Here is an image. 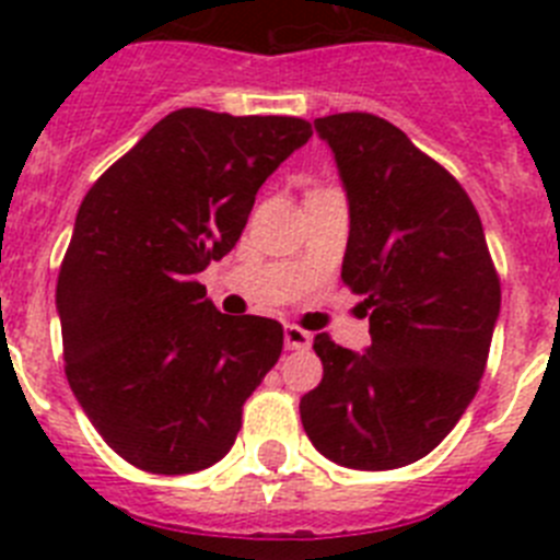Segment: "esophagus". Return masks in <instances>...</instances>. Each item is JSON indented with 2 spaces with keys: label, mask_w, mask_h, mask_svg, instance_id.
Listing matches in <instances>:
<instances>
[{
  "label": "esophagus",
  "mask_w": 560,
  "mask_h": 560,
  "mask_svg": "<svg viewBox=\"0 0 560 560\" xmlns=\"http://www.w3.org/2000/svg\"><path fill=\"white\" fill-rule=\"evenodd\" d=\"M283 341H285V350H308L314 339H311L308 330L296 328V325H285Z\"/></svg>",
  "instance_id": "esophagus-1"
}]
</instances>
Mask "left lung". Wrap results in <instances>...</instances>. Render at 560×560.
<instances>
[{"label": "left lung", "mask_w": 560, "mask_h": 560, "mask_svg": "<svg viewBox=\"0 0 560 560\" xmlns=\"http://www.w3.org/2000/svg\"><path fill=\"white\" fill-rule=\"evenodd\" d=\"M348 192L341 280L364 294L370 348L314 339L323 381L300 400L314 448L355 471L427 457L479 389L499 319L482 221L452 173L368 112L314 120Z\"/></svg>", "instance_id": "obj_1"}]
</instances>
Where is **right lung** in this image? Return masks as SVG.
<instances>
[{
	"instance_id": "right-lung-1",
	"label": "right lung",
	"mask_w": 560,
	"mask_h": 560,
	"mask_svg": "<svg viewBox=\"0 0 560 560\" xmlns=\"http://www.w3.org/2000/svg\"><path fill=\"white\" fill-rule=\"evenodd\" d=\"M300 117L179 108L92 185L58 271L67 381L114 452L151 474L219 463L283 325L221 314L196 280L311 137Z\"/></svg>"
}]
</instances>
